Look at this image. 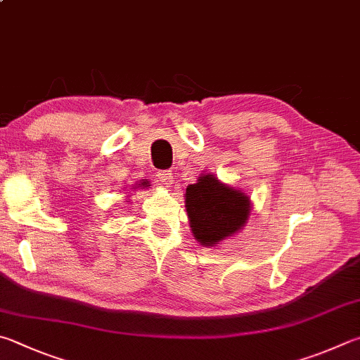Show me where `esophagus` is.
I'll return each instance as SVG.
<instances>
[{"label": "esophagus", "instance_id": "obj_1", "mask_svg": "<svg viewBox=\"0 0 360 360\" xmlns=\"http://www.w3.org/2000/svg\"><path fill=\"white\" fill-rule=\"evenodd\" d=\"M158 179L159 184L163 187H172L173 184V173L168 172V169H160L158 172Z\"/></svg>", "mask_w": 360, "mask_h": 360}]
</instances>
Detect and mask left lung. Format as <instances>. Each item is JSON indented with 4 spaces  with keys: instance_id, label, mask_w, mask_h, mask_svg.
Returning a JSON list of instances; mask_svg holds the SVG:
<instances>
[{
    "instance_id": "left-lung-1",
    "label": "left lung",
    "mask_w": 360,
    "mask_h": 360,
    "mask_svg": "<svg viewBox=\"0 0 360 360\" xmlns=\"http://www.w3.org/2000/svg\"><path fill=\"white\" fill-rule=\"evenodd\" d=\"M184 197L193 238L202 247H215L238 234L252 212L250 197L244 191L211 173L200 174L195 184L187 186Z\"/></svg>"
}]
</instances>
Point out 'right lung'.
Returning <instances> with one entry per match:
<instances>
[{"mask_svg":"<svg viewBox=\"0 0 360 360\" xmlns=\"http://www.w3.org/2000/svg\"><path fill=\"white\" fill-rule=\"evenodd\" d=\"M136 186H139V187H141V188H146V187H149V181H146V179H143L141 182H140V184H139V182H136ZM136 188V187H135Z\"/></svg>","mask_w":360,"mask_h":360,"instance_id":"add662e5","label":"right lung"}]
</instances>
